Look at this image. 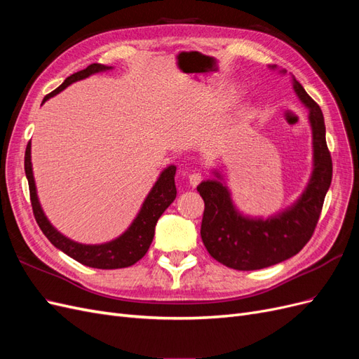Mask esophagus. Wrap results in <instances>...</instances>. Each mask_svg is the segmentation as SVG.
<instances>
[{
	"instance_id": "esophagus-1",
	"label": "esophagus",
	"mask_w": 359,
	"mask_h": 359,
	"mask_svg": "<svg viewBox=\"0 0 359 359\" xmlns=\"http://www.w3.org/2000/svg\"><path fill=\"white\" fill-rule=\"evenodd\" d=\"M201 181H202V175H201V173H198V172H193V173H190V175H189V182H190L191 187H198L199 184H201Z\"/></svg>"
}]
</instances>
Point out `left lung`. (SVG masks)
<instances>
[{
    "mask_svg": "<svg viewBox=\"0 0 359 359\" xmlns=\"http://www.w3.org/2000/svg\"><path fill=\"white\" fill-rule=\"evenodd\" d=\"M292 82L299 100L309 107L313 132V173L301 198L266 220L250 219L235 208L220 173L215 172L217 178L198 186L205 202L201 226L203 245L215 260L238 271L262 269L299 253L316 229L331 186L332 160L325 139L323 114L295 78Z\"/></svg>",
    "mask_w": 359,
    "mask_h": 359,
    "instance_id": "obj_1",
    "label": "left lung"
}]
</instances>
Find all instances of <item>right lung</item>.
<instances>
[{"mask_svg":"<svg viewBox=\"0 0 359 359\" xmlns=\"http://www.w3.org/2000/svg\"><path fill=\"white\" fill-rule=\"evenodd\" d=\"M111 69L112 67L103 66V64H91V66H88L86 69L78 73H73L58 86L55 91L48 94L45 99H43V103H45L48 99H50V97L58 94L60 91H62L64 88H67L70 83L88 78V76L94 73L111 70ZM175 172H177V166L170 165L160 173L157 182L148 193V196L142 205V208H140L139 214L136 215V219L121 236H118L116 240L104 243V244L86 245V244H79L69 240L67 236L60 233L46 219V215L43 212L37 198L34 177H32L31 142H28L25 149V175L29 186L31 206L41 232L45 233V236L53 245L60 248L61 252H64L72 259L78 260V262L82 265L99 268V269H118V268L132 266L133 264L137 262V260H140L145 256L151 243H153L154 229L160 215L166 211L168 206L177 198Z\"/></svg>","mask_w":359,"mask_h":359,"instance_id":"1","label":"right lung"}]
</instances>
